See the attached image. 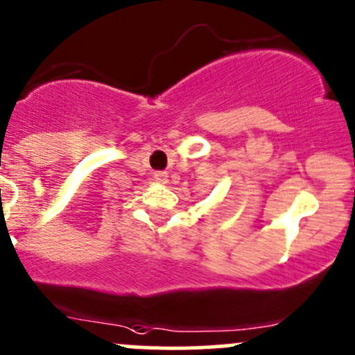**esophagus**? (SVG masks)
Masks as SVG:
<instances>
[{
    "mask_svg": "<svg viewBox=\"0 0 355 355\" xmlns=\"http://www.w3.org/2000/svg\"><path fill=\"white\" fill-rule=\"evenodd\" d=\"M154 178L159 184H167V182H169V176H167V173H155Z\"/></svg>",
    "mask_w": 355,
    "mask_h": 355,
    "instance_id": "34e87169",
    "label": "esophagus"
}]
</instances>
